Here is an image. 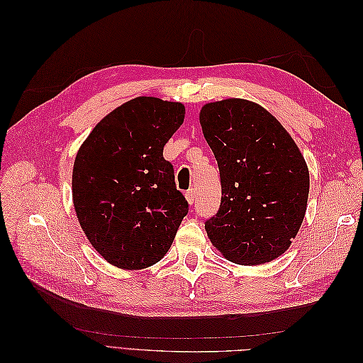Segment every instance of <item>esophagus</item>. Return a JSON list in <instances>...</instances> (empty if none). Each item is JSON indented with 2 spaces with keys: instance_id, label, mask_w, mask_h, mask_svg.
<instances>
[{
  "instance_id": "esophagus-1",
  "label": "esophagus",
  "mask_w": 363,
  "mask_h": 363,
  "mask_svg": "<svg viewBox=\"0 0 363 363\" xmlns=\"http://www.w3.org/2000/svg\"><path fill=\"white\" fill-rule=\"evenodd\" d=\"M186 199H187L189 204H194V201L196 199V191L195 190H189L187 194H186Z\"/></svg>"
}]
</instances>
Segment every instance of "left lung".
Instances as JSON below:
<instances>
[{
    "label": "left lung",
    "mask_w": 363,
    "mask_h": 363,
    "mask_svg": "<svg viewBox=\"0 0 363 363\" xmlns=\"http://www.w3.org/2000/svg\"><path fill=\"white\" fill-rule=\"evenodd\" d=\"M199 123L221 177L220 211L206 221L209 240L238 265L281 257L303 225L309 198V168L298 145L250 99L207 103Z\"/></svg>",
    "instance_id": "1"
}]
</instances>
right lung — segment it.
Returning a JSON list of instances; mask_svg holds the SVG:
<instances>
[{
	"label": "right lung",
	"mask_w": 363,
	"mask_h": 363,
	"mask_svg": "<svg viewBox=\"0 0 363 363\" xmlns=\"http://www.w3.org/2000/svg\"><path fill=\"white\" fill-rule=\"evenodd\" d=\"M184 118L182 103L137 96L107 113L79 146L74 212L91 246L113 267L157 264L189 212L162 154Z\"/></svg>",
	"instance_id": "obj_1"
}]
</instances>
